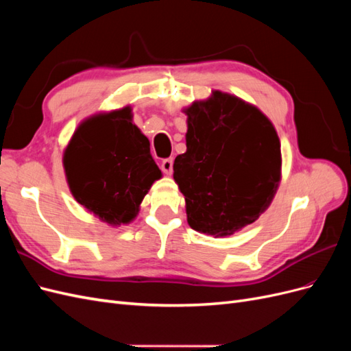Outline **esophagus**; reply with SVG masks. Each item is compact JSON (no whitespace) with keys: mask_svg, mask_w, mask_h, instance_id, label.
I'll return each instance as SVG.
<instances>
[{"mask_svg":"<svg viewBox=\"0 0 351 351\" xmlns=\"http://www.w3.org/2000/svg\"><path fill=\"white\" fill-rule=\"evenodd\" d=\"M161 168H162V171H164L167 176L171 174V173H173V159H171V158H165V159H162Z\"/></svg>","mask_w":351,"mask_h":351,"instance_id":"esophagus-1","label":"esophagus"}]
</instances>
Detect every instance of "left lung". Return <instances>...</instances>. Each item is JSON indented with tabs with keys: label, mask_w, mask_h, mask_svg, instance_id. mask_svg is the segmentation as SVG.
Segmentation results:
<instances>
[{
	"label": "left lung",
	"mask_w": 351,
	"mask_h": 351,
	"mask_svg": "<svg viewBox=\"0 0 351 351\" xmlns=\"http://www.w3.org/2000/svg\"><path fill=\"white\" fill-rule=\"evenodd\" d=\"M186 114L187 151L174 161L189 226L215 237L252 224L267 209L281 176L280 139L258 108L214 92Z\"/></svg>",
	"instance_id": "obj_1"
}]
</instances>
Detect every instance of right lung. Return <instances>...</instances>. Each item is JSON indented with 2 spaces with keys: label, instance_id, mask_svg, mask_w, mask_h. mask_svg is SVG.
I'll use <instances>...</instances> for the list:
<instances>
[{
  "label": "right lung",
  "instance_id": "right-lung-1",
  "mask_svg": "<svg viewBox=\"0 0 351 351\" xmlns=\"http://www.w3.org/2000/svg\"><path fill=\"white\" fill-rule=\"evenodd\" d=\"M64 168L79 204L112 226L130 222L161 177L129 107L84 121L67 146Z\"/></svg>",
  "mask_w": 351,
  "mask_h": 351
}]
</instances>
